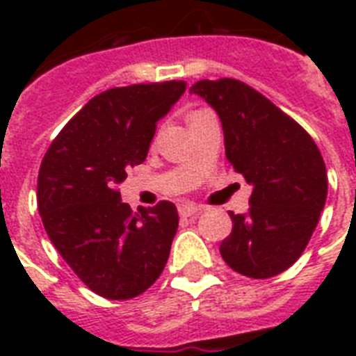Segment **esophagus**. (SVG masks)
Masks as SVG:
<instances>
[{"mask_svg": "<svg viewBox=\"0 0 356 356\" xmlns=\"http://www.w3.org/2000/svg\"><path fill=\"white\" fill-rule=\"evenodd\" d=\"M203 211V207L195 205V203H183V205L179 207V214L183 218H190L194 216V214H200Z\"/></svg>", "mask_w": 356, "mask_h": 356, "instance_id": "1", "label": "esophagus"}]
</instances>
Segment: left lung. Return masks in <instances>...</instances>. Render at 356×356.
Returning <instances> with one entry per match:
<instances>
[{"instance_id": "obj_1", "label": "left lung", "mask_w": 356, "mask_h": 356, "mask_svg": "<svg viewBox=\"0 0 356 356\" xmlns=\"http://www.w3.org/2000/svg\"><path fill=\"white\" fill-rule=\"evenodd\" d=\"M220 116L225 156L251 186L249 211L229 212L233 231L220 253L234 271L268 279L307 248L327 200V170L310 134L260 92L236 79L190 88Z\"/></svg>"}]
</instances>
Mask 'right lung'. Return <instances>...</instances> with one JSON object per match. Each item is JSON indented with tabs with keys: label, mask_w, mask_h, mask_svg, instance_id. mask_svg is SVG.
Returning a JSON list of instances; mask_svg holds the SVG:
<instances>
[{
	"label": "right lung",
	"mask_w": 356,
	"mask_h": 356,
	"mask_svg": "<svg viewBox=\"0 0 356 356\" xmlns=\"http://www.w3.org/2000/svg\"><path fill=\"white\" fill-rule=\"evenodd\" d=\"M186 90L184 81L111 88L70 120L44 155L38 212L64 262L92 292L131 299L164 270L179 214L170 201L133 214L118 184L142 164L156 122Z\"/></svg>",
	"instance_id": "obj_1"
}]
</instances>
